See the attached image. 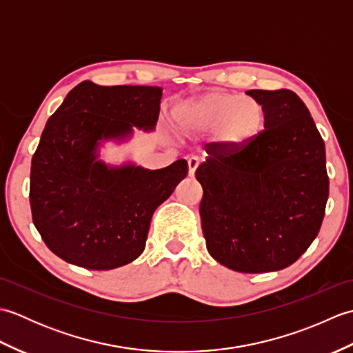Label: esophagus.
Segmentation results:
<instances>
[{
  "mask_svg": "<svg viewBox=\"0 0 353 353\" xmlns=\"http://www.w3.org/2000/svg\"><path fill=\"white\" fill-rule=\"evenodd\" d=\"M197 167H199V159H197V157H190V159H188V174H190V177H192L194 174H196Z\"/></svg>",
  "mask_w": 353,
  "mask_h": 353,
  "instance_id": "1",
  "label": "esophagus"
}]
</instances>
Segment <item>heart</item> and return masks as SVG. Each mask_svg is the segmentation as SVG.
Masks as SVG:
<instances>
[{
    "instance_id": "b5f03b06",
    "label": "heart",
    "mask_w": 353,
    "mask_h": 353,
    "mask_svg": "<svg viewBox=\"0 0 353 353\" xmlns=\"http://www.w3.org/2000/svg\"><path fill=\"white\" fill-rule=\"evenodd\" d=\"M182 129L191 133L215 132L223 148H244L264 129L265 112L258 101L230 92H211L177 110Z\"/></svg>"
}]
</instances>
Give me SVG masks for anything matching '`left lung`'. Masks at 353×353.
<instances>
[{
	"label": "left lung",
	"mask_w": 353,
	"mask_h": 353,
	"mask_svg": "<svg viewBox=\"0 0 353 353\" xmlns=\"http://www.w3.org/2000/svg\"><path fill=\"white\" fill-rule=\"evenodd\" d=\"M264 127L239 150L209 147L196 177L203 188L208 252L239 273L287 268L316 239L329 196L325 142L297 94L247 91Z\"/></svg>",
	"instance_id": "1"
}]
</instances>
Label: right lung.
Masks as SVG:
<instances>
[{
    "label": "right lung",
    "mask_w": 353,
    "mask_h": 353,
    "mask_svg": "<svg viewBox=\"0 0 353 353\" xmlns=\"http://www.w3.org/2000/svg\"><path fill=\"white\" fill-rule=\"evenodd\" d=\"M157 86H99L81 81L48 119L32 159L30 206L43 243L59 258L88 270L129 264L145 249L156 208L188 163L161 170L97 159L100 141L153 130L161 110Z\"/></svg>",
    "instance_id": "add662e5"
}]
</instances>
